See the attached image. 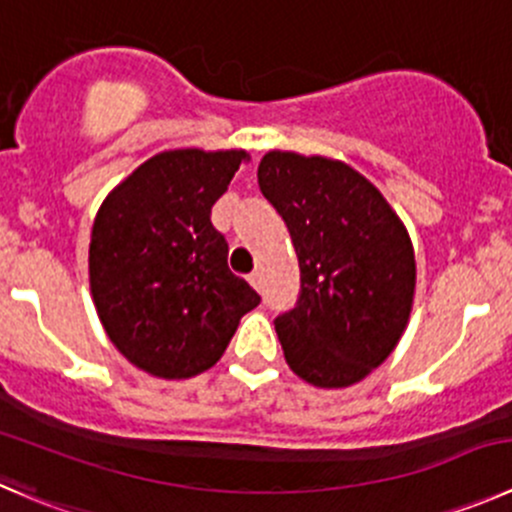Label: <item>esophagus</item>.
<instances>
[{
    "label": "esophagus",
    "instance_id": "esophagus-1",
    "mask_svg": "<svg viewBox=\"0 0 512 512\" xmlns=\"http://www.w3.org/2000/svg\"><path fill=\"white\" fill-rule=\"evenodd\" d=\"M247 280H250V285L255 287V290H262V272H260V270L252 272V275L247 277Z\"/></svg>",
    "mask_w": 512,
    "mask_h": 512
}]
</instances>
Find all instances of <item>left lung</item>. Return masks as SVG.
I'll list each match as a JSON object with an SVG mask.
<instances>
[{
  "instance_id": "8db88e82",
  "label": "left lung",
  "mask_w": 512,
  "mask_h": 512,
  "mask_svg": "<svg viewBox=\"0 0 512 512\" xmlns=\"http://www.w3.org/2000/svg\"><path fill=\"white\" fill-rule=\"evenodd\" d=\"M257 182L285 220L300 295L275 317L287 365L317 388H347L395 350L415 295L403 222L360 172L327 157L267 152Z\"/></svg>"
}]
</instances>
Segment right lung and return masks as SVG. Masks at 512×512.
Instances as JSON below:
<instances>
[{"instance_id":"right-lung-1","label":"right lung","mask_w":512,"mask_h":512,"mask_svg":"<svg viewBox=\"0 0 512 512\" xmlns=\"http://www.w3.org/2000/svg\"><path fill=\"white\" fill-rule=\"evenodd\" d=\"M247 155L170 150L137 167L99 207L89 242L94 307L132 365L165 380L222 357L260 295L227 267L212 205Z\"/></svg>"}]
</instances>
